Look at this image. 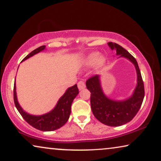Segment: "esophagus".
Returning a JSON list of instances; mask_svg holds the SVG:
<instances>
[{"label":"esophagus","mask_w":161,"mask_h":161,"mask_svg":"<svg viewBox=\"0 0 161 161\" xmlns=\"http://www.w3.org/2000/svg\"><path fill=\"white\" fill-rule=\"evenodd\" d=\"M78 87L79 90H82L84 89V88L86 87V85H85V83L83 82V81L82 80H80L79 82L78 83Z\"/></svg>","instance_id":"34e87169"}]
</instances>
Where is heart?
Segmentation results:
<instances>
[{"label": "heart", "mask_w": 161, "mask_h": 161, "mask_svg": "<svg viewBox=\"0 0 161 161\" xmlns=\"http://www.w3.org/2000/svg\"><path fill=\"white\" fill-rule=\"evenodd\" d=\"M97 62L99 66L103 65L105 62V59L102 56H99V53H93L89 54L84 60V64L86 67H92Z\"/></svg>", "instance_id": "1"}]
</instances>
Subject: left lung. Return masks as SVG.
Listing matches in <instances>:
<instances>
[{
    "mask_svg": "<svg viewBox=\"0 0 161 161\" xmlns=\"http://www.w3.org/2000/svg\"><path fill=\"white\" fill-rule=\"evenodd\" d=\"M108 45L111 50H116V55L127 58L135 65L137 86L133 95L122 101H115L107 97L101 88L99 75L88 79L86 85L91 92L92 111L97 119L108 126L117 127L130 122L139 111L144 97V86L136 58L118 44L110 42Z\"/></svg>",
    "mask_w": 161,
    "mask_h": 161,
    "instance_id": "1",
    "label": "left lung"
}]
</instances>
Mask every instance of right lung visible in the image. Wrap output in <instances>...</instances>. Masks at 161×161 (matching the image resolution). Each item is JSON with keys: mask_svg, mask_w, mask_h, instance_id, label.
<instances>
[{"mask_svg": "<svg viewBox=\"0 0 161 161\" xmlns=\"http://www.w3.org/2000/svg\"><path fill=\"white\" fill-rule=\"evenodd\" d=\"M45 45L36 48L30 53L27 56H25L23 61H25L34 55L38 53L42 50H45ZM78 93L79 91L77 84L69 87L64 94V95L59 99L56 107L51 111L41 116H34L26 113L20 107L17 99L15 83L14 85V101L17 111L28 124L34 128L42 131H53L60 128L64 125H65V123L69 119L71 113L72 103Z\"/></svg>", "mask_w": 161, "mask_h": 161, "instance_id": "add662e5", "label": "right lung"}]
</instances>
